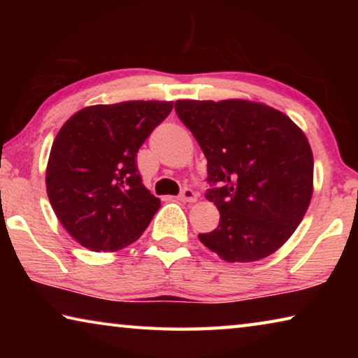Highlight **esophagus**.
<instances>
[{
	"instance_id": "1",
	"label": "esophagus",
	"mask_w": 358,
	"mask_h": 358,
	"mask_svg": "<svg viewBox=\"0 0 358 358\" xmlns=\"http://www.w3.org/2000/svg\"><path fill=\"white\" fill-rule=\"evenodd\" d=\"M178 201H181V202H196L197 201V194L194 192L192 189H189V187H186V189L180 192Z\"/></svg>"
}]
</instances>
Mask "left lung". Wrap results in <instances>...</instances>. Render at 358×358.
<instances>
[{
    "label": "left lung",
    "instance_id": "left-lung-1",
    "mask_svg": "<svg viewBox=\"0 0 358 358\" xmlns=\"http://www.w3.org/2000/svg\"><path fill=\"white\" fill-rule=\"evenodd\" d=\"M207 157V199L220 210L199 240L227 262H256L299 227L313 196V151L292 120L243 99L177 101Z\"/></svg>",
    "mask_w": 358,
    "mask_h": 358
}]
</instances>
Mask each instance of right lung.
<instances>
[{
    "instance_id": "1",
    "label": "right lung",
    "mask_w": 358,
    "mask_h": 358,
    "mask_svg": "<svg viewBox=\"0 0 358 358\" xmlns=\"http://www.w3.org/2000/svg\"><path fill=\"white\" fill-rule=\"evenodd\" d=\"M172 108L167 101L92 106L59 129L47 164V196L82 246L118 251L148 227L161 201L142 183L137 151Z\"/></svg>"
}]
</instances>
